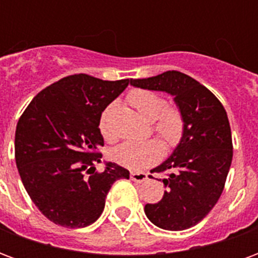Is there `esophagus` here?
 Masks as SVG:
<instances>
[{
	"label": "esophagus",
	"instance_id": "1",
	"mask_svg": "<svg viewBox=\"0 0 258 258\" xmlns=\"http://www.w3.org/2000/svg\"><path fill=\"white\" fill-rule=\"evenodd\" d=\"M131 179L135 182H144L148 179V174L145 173H131Z\"/></svg>",
	"mask_w": 258,
	"mask_h": 258
}]
</instances>
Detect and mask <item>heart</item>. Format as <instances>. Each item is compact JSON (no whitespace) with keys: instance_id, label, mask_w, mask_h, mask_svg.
<instances>
[{"instance_id":"b5f03b06","label":"heart","mask_w":258,"mask_h":258,"mask_svg":"<svg viewBox=\"0 0 258 258\" xmlns=\"http://www.w3.org/2000/svg\"><path fill=\"white\" fill-rule=\"evenodd\" d=\"M127 101L140 112L148 121H153L152 130L159 137L166 148H175L185 133V118L181 109L175 105L164 106L166 102L160 94L149 90H133L127 95ZM114 103H110L102 113L99 130L106 141L114 140L107 125V117L114 109ZM162 156V148L156 141L145 142H123L114 146L109 152V157L113 162L121 164L131 170H141L156 163Z\"/></svg>"}]
</instances>
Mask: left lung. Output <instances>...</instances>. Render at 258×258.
I'll list each match as a JSON object with an SVG mask.
<instances>
[{
  "mask_svg": "<svg viewBox=\"0 0 258 258\" xmlns=\"http://www.w3.org/2000/svg\"><path fill=\"white\" fill-rule=\"evenodd\" d=\"M130 83L173 95L184 114L182 140L167 160L152 170L167 174L163 184L168 189L160 202L145 206V214L163 229H188L210 213L224 190L233 155L227 112L210 90L177 70Z\"/></svg>",
  "mask_w": 258,
  "mask_h": 258,
  "instance_id": "8db88e82",
  "label": "left lung"
}]
</instances>
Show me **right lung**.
<instances>
[{"mask_svg":"<svg viewBox=\"0 0 258 258\" xmlns=\"http://www.w3.org/2000/svg\"><path fill=\"white\" fill-rule=\"evenodd\" d=\"M130 79L105 81L88 74L60 79L38 92L20 116L15 160L25 189L49 221L66 228L95 222L114 181L130 171L106 163L98 173L102 112Z\"/></svg>","mask_w":258,"mask_h":258,"instance_id":"add662e5","label":"right lung"}]
</instances>
